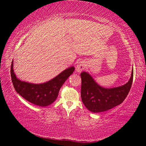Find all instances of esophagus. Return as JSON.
<instances>
[{"label":"esophagus","instance_id":"34e87169","mask_svg":"<svg viewBox=\"0 0 146 146\" xmlns=\"http://www.w3.org/2000/svg\"><path fill=\"white\" fill-rule=\"evenodd\" d=\"M85 64L82 62H79L77 64V65H76V71H78V72H81L82 70H84L85 69Z\"/></svg>","mask_w":146,"mask_h":146}]
</instances>
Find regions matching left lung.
Instances as JSON below:
<instances>
[{"mask_svg":"<svg viewBox=\"0 0 146 146\" xmlns=\"http://www.w3.org/2000/svg\"><path fill=\"white\" fill-rule=\"evenodd\" d=\"M80 76L81 98L84 104L90 111L99 113L106 111L123 102L131 88L133 71L127 83L110 89L100 87L88 73H81Z\"/></svg>","mask_w":146,"mask_h":146,"instance_id":"left-lung-1","label":"left lung"}]
</instances>
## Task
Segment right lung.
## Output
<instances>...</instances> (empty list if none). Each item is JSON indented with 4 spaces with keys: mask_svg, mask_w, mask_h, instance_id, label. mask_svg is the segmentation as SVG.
<instances>
[{
    "mask_svg": "<svg viewBox=\"0 0 146 146\" xmlns=\"http://www.w3.org/2000/svg\"><path fill=\"white\" fill-rule=\"evenodd\" d=\"M74 70V67L69 68L52 80L40 84L23 82L17 78L13 72V61L10 73L12 83L17 92L28 102L44 107L50 105L56 99L62 86Z\"/></svg>",
    "mask_w": 146,
    "mask_h": 146,
    "instance_id": "right-lung-1",
    "label": "right lung"
}]
</instances>
